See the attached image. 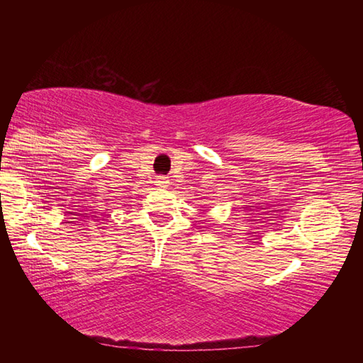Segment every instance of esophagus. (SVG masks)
I'll return each instance as SVG.
<instances>
[{
  "label": "esophagus",
  "mask_w": 363,
  "mask_h": 363,
  "mask_svg": "<svg viewBox=\"0 0 363 363\" xmlns=\"http://www.w3.org/2000/svg\"><path fill=\"white\" fill-rule=\"evenodd\" d=\"M157 186H160V187H167L168 184H169V179L167 176H157Z\"/></svg>",
  "instance_id": "1"
}]
</instances>
